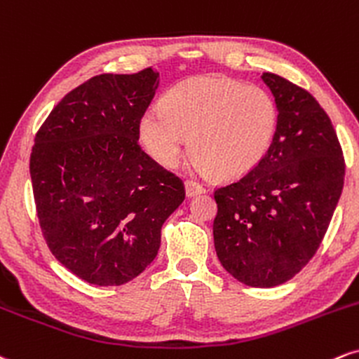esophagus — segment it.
Here are the masks:
<instances>
[{
  "label": "esophagus",
  "instance_id": "1",
  "mask_svg": "<svg viewBox=\"0 0 359 359\" xmlns=\"http://www.w3.org/2000/svg\"><path fill=\"white\" fill-rule=\"evenodd\" d=\"M184 189H187V196H188V198L196 196V195H201V193H205V188L201 187V184H198L196 181H193V180L184 181Z\"/></svg>",
  "mask_w": 359,
  "mask_h": 359
}]
</instances>
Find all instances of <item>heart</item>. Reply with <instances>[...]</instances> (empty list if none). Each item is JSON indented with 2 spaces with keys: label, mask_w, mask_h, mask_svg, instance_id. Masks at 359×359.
Listing matches in <instances>:
<instances>
[{
  "label": "heart",
  "mask_w": 359,
  "mask_h": 359,
  "mask_svg": "<svg viewBox=\"0 0 359 359\" xmlns=\"http://www.w3.org/2000/svg\"><path fill=\"white\" fill-rule=\"evenodd\" d=\"M279 124L276 99L265 88L226 77H198L172 87L163 105L142 114L139 133L153 158L176 166L188 149L222 180L250 172L267 156Z\"/></svg>",
  "instance_id": "b5f03b06"
}]
</instances>
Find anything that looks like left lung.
Masks as SVG:
<instances>
[{
    "label": "left lung",
    "instance_id": "obj_1",
    "mask_svg": "<svg viewBox=\"0 0 359 359\" xmlns=\"http://www.w3.org/2000/svg\"><path fill=\"white\" fill-rule=\"evenodd\" d=\"M279 124L269 153L242 180L215 191V250L252 287L292 279L313 259L338 205L344 158L331 119L309 92L264 72Z\"/></svg>",
    "mask_w": 359,
    "mask_h": 359
}]
</instances>
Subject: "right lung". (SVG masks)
I'll list each match as a JSON object with an SVG mask.
<instances>
[{
	"label": "right lung",
	"mask_w": 359,
	"mask_h": 359,
	"mask_svg": "<svg viewBox=\"0 0 359 359\" xmlns=\"http://www.w3.org/2000/svg\"><path fill=\"white\" fill-rule=\"evenodd\" d=\"M158 87L154 69L97 75L63 97L35 137L29 175L41 231L55 259L88 284L137 277L184 200L178 176L137 144Z\"/></svg>",
	"instance_id": "obj_1"
}]
</instances>
